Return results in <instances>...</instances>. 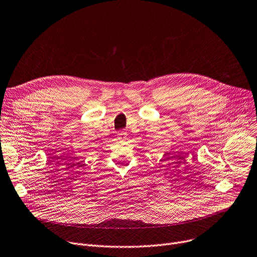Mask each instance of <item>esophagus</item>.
<instances>
[{
  "label": "esophagus",
  "instance_id": "1",
  "mask_svg": "<svg viewBox=\"0 0 257 257\" xmlns=\"http://www.w3.org/2000/svg\"><path fill=\"white\" fill-rule=\"evenodd\" d=\"M116 135H117V139L118 140H125L126 138H127V132L126 131H118L117 133H116Z\"/></svg>",
  "mask_w": 257,
  "mask_h": 257
}]
</instances>
